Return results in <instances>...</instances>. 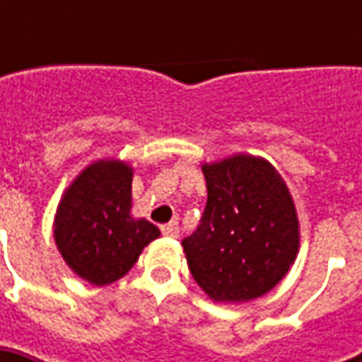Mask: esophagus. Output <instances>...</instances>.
I'll list each match as a JSON object with an SVG mask.
<instances>
[{
	"instance_id": "34e87169",
	"label": "esophagus",
	"mask_w": 362,
	"mask_h": 362,
	"mask_svg": "<svg viewBox=\"0 0 362 362\" xmlns=\"http://www.w3.org/2000/svg\"><path fill=\"white\" fill-rule=\"evenodd\" d=\"M160 231H163V235L177 238V235H179V223H177V221H171V223H167V226H160Z\"/></svg>"
}]
</instances>
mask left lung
<instances>
[{"label":"left lung","instance_id":"left-lung-1","mask_svg":"<svg viewBox=\"0 0 362 362\" xmlns=\"http://www.w3.org/2000/svg\"><path fill=\"white\" fill-rule=\"evenodd\" d=\"M203 175L207 203L183 240L195 282L216 302L270 292L298 254V217L282 177L250 155L205 165Z\"/></svg>","mask_w":362,"mask_h":362}]
</instances>
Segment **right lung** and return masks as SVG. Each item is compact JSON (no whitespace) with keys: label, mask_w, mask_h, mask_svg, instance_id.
I'll return each instance as SVG.
<instances>
[{"label":"right lung","mask_w":362,"mask_h":362,"mask_svg":"<svg viewBox=\"0 0 362 362\" xmlns=\"http://www.w3.org/2000/svg\"><path fill=\"white\" fill-rule=\"evenodd\" d=\"M132 169L98 160L84 169L58 205L54 238L66 264L80 278L105 286L134 266L160 231L131 217Z\"/></svg>","instance_id":"1"}]
</instances>
